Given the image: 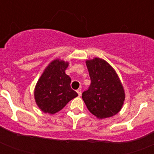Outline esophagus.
I'll return each mask as SVG.
<instances>
[{"label": "esophagus", "mask_w": 154, "mask_h": 154, "mask_svg": "<svg viewBox=\"0 0 154 154\" xmlns=\"http://www.w3.org/2000/svg\"><path fill=\"white\" fill-rule=\"evenodd\" d=\"M77 94H78V96H79V97L82 96V89H77Z\"/></svg>", "instance_id": "1"}]
</instances>
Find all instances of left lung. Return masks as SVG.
I'll list each match as a JSON object with an SVG mask.
<instances>
[{
	"label": "left lung",
	"instance_id": "8db88e82",
	"mask_svg": "<svg viewBox=\"0 0 154 154\" xmlns=\"http://www.w3.org/2000/svg\"><path fill=\"white\" fill-rule=\"evenodd\" d=\"M91 84L83 92L82 99L87 109L97 118L104 119L114 116L124 104V88L111 65L101 58L86 60Z\"/></svg>",
	"mask_w": 154,
	"mask_h": 154
}]
</instances>
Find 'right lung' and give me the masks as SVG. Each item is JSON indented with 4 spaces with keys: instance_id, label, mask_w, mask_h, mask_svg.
<instances>
[{
    "instance_id": "add662e5",
    "label": "right lung",
    "mask_w": 154,
    "mask_h": 154,
    "mask_svg": "<svg viewBox=\"0 0 154 154\" xmlns=\"http://www.w3.org/2000/svg\"><path fill=\"white\" fill-rule=\"evenodd\" d=\"M68 66V61L53 60L38 80L34 89L35 101L44 112L54 114L78 96L71 89V78L65 73Z\"/></svg>"
}]
</instances>
